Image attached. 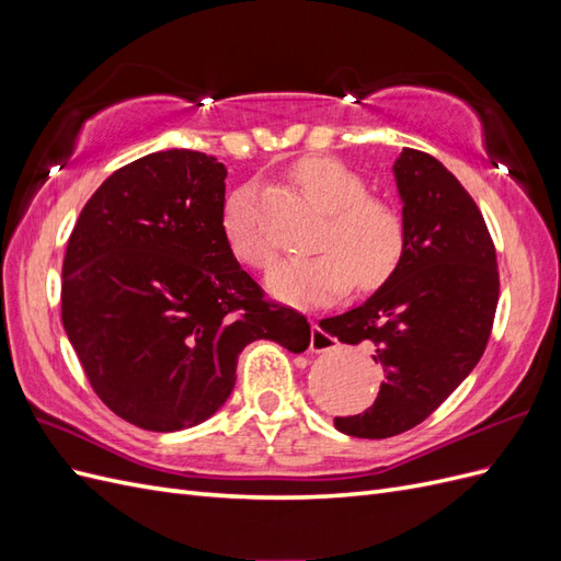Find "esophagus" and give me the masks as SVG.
Instances as JSON below:
<instances>
[{
	"instance_id": "34e87169",
	"label": "esophagus",
	"mask_w": 561,
	"mask_h": 561,
	"mask_svg": "<svg viewBox=\"0 0 561 561\" xmlns=\"http://www.w3.org/2000/svg\"><path fill=\"white\" fill-rule=\"evenodd\" d=\"M336 346H339L336 339L332 334H328L325 330H322L318 322H313V325H311V351L322 353V351H332Z\"/></svg>"
}]
</instances>
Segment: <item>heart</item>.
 Segmentation results:
<instances>
[{"label":"heart","mask_w":561,"mask_h":561,"mask_svg":"<svg viewBox=\"0 0 561 561\" xmlns=\"http://www.w3.org/2000/svg\"><path fill=\"white\" fill-rule=\"evenodd\" d=\"M295 182L328 219L313 241L320 250L290 254L268 268L271 295L290 304H320L342 295L353 280L358 290H375L393 276L407 245L404 219L393 203L367 194L358 173L328 157L299 161ZM219 227L239 262L262 268L274 257L254 186H239L227 196Z\"/></svg>","instance_id":"heart-1"}]
</instances>
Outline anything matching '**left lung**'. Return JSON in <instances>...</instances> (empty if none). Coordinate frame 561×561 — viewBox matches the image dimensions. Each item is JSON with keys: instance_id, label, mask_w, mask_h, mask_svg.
<instances>
[{"instance_id": "left-lung-1", "label": "left lung", "mask_w": 561, "mask_h": 561, "mask_svg": "<svg viewBox=\"0 0 561 561\" xmlns=\"http://www.w3.org/2000/svg\"><path fill=\"white\" fill-rule=\"evenodd\" d=\"M404 254L360 307L320 320L342 344L375 351L386 381L375 404L334 426L353 437H393L428 419L486 348L499 304L496 248L480 208L447 168L404 147L396 165Z\"/></svg>"}]
</instances>
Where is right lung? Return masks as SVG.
Listing matches in <instances>:
<instances>
[{
	"label": "right lung",
	"instance_id": "add662e5",
	"mask_svg": "<svg viewBox=\"0 0 561 561\" xmlns=\"http://www.w3.org/2000/svg\"><path fill=\"white\" fill-rule=\"evenodd\" d=\"M225 178L203 151H154L98 186L67 241V339L98 398L145 431L213 416L254 339L293 353L311 342L309 320L266 301L229 252Z\"/></svg>",
	"mask_w": 561,
	"mask_h": 561
}]
</instances>
